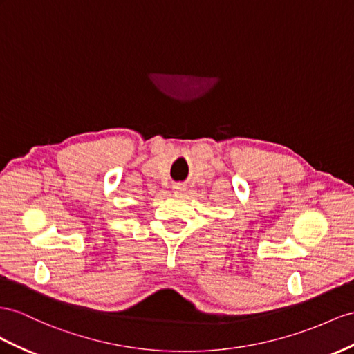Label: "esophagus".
<instances>
[{
  "label": "esophagus",
  "mask_w": 354,
  "mask_h": 354,
  "mask_svg": "<svg viewBox=\"0 0 354 354\" xmlns=\"http://www.w3.org/2000/svg\"><path fill=\"white\" fill-rule=\"evenodd\" d=\"M174 188H175V192H183V189H184V185H183V184H176Z\"/></svg>",
  "instance_id": "1"
}]
</instances>
